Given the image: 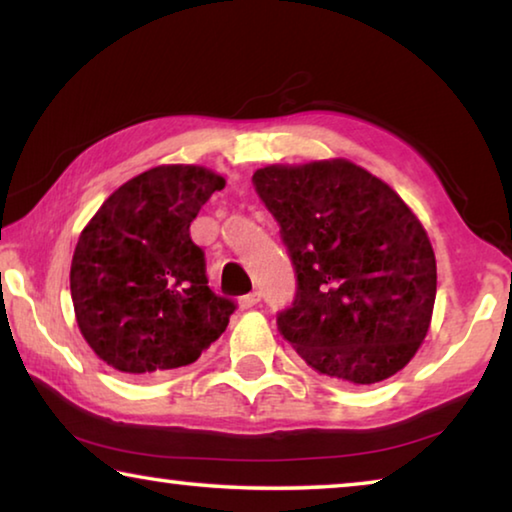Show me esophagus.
Listing matches in <instances>:
<instances>
[{"label":"esophagus","mask_w":512,"mask_h":512,"mask_svg":"<svg viewBox=\"0 0 512 512\" xmlns=\"http://www.w3.org/2000/svg\"><path fill=\"white\" fill-rule=\"evenodd\" d=\"M259 302H262V293L259 291H253V293H248V296L241 298V305L244 307H255V305H259Z\"/></svg>","instance_id":"obj_1"}]
</instances>
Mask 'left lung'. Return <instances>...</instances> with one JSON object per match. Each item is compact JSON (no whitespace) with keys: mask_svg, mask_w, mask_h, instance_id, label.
<instances>
[{"mask_svg":"<svg viewBox=\"0 0 512 512\" xmlns=\"http://www.w3.org/2000/svg\"><path fill=\"white\" fill-rule=\"evenodd\" d=\"M296 298L277 329L307 366L354 386L400 372L429 332L436 257L409 205L348 160L257 169Z\"/></svg>","mask_w":512,"mask_h":512,"instance_id":"1","label":"left lung"}]
</instances>
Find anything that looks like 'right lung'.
I'll return each mask as SVG.
<instances>
[{
	"label": "right lung",
	"instance_id": "right-lung-1",
	"mask_svg": "<svg viewBox=\"0 0 512 512\" xmlns=\"http://www.w3.org/2000/svg\"><path fill=\"white\" fill-rule=\"evenodd\" d=\"M225 187L194 164H162L121 185L74 250L76 323L115 370L158 377L189 366L219 339L235 300L207 287L205 253L189 225Z\"/></svg>",
	"mask_w": 512,
	"mask_h": 512
}]
</instances>
